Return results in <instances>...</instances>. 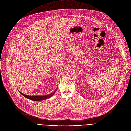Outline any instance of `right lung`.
Masks as SVG:
<instances>
[{
    "label": "right lung",
    "mask_w": 131,
    "mask_h": 131,
    "mask_svg": "<svg viewBox=\"0 0 131 131\" xmlns=\"http://www.w3.org/2000/svg\"><path fill=\"white\" fill-rule=\"evenodd\" d=\"M57 91V89L56 90L54 91V92H53V93L49 94V95H44V96H30V95H25L24 94H23L22 93L20 92V93L22 95H23L25 97L28 99H29L30 100H32V101H42V100H46L47 99H48L49 97H50L51 96H52L54 93L56 92V91Z\"/></svg>",
    "instance_id": "add662e5"
}]
</instances>
